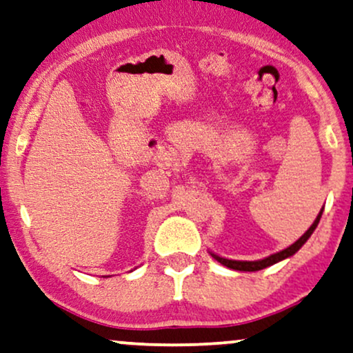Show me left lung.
<instances>
[{
  "mask_svg": "<svg viewBox=\"0 0 353 353\" xmlns=\"http://www.w3.org/2000/svg\"><path fill=\"white\" fill-rule=\"evenodd\" d=\"M321 214H323V209H321V212L318 214L316 221L313 222V225H311L308 230H306L303 235H301L299 240L295 241L294 245H290L285 250L279 251V253H276V254H271V256H269V258H264V259H261V261H232V259L221 258V256H217V254H212V253H210V254H212L214 259H217L219 263L223 264V266H227V268H230V269H235V271H248V272L261 271V269H264V268H268V266H272V264L279 263V261H282V259H285V258H290L292 254H295L296 251H299L301 246L306 243V240H308V238L311 236V233L314 232V228L318 227L319 219H321Z\"/></svg>",
  "mask_w": 353,
  "mask_h": 353,
  "instance_id": "left-lung-1",
  "label": "left lung"
}]
</instances>
